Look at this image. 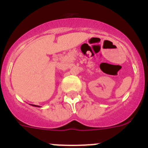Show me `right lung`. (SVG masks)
Here are the masks:
<instances>
[{"instance_id":"add662e5","label":"right lung","mask_w":148,"mask_h":148,"mask_svg":"<svg viewBox=\"0 0 148 148\" xmlns=\"http://www.w3.org/2000/svg\"><path fill=\"white\" fill-rule=\"evenodd\" d=\"M32 105V104H31ZM32 106H34V107H38V108H40V106H38V105H35V104H32Z\"/></svg>"}]
</instances>
